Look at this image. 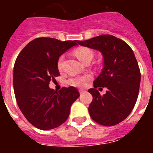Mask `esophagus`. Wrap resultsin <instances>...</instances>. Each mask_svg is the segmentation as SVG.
<instances>
[{"label":"esophagus","mask_w":153,"mask_h":153,"mask_svg":"<svg viewBox=\"0 0 153 153\" xmlns=\"http://www.w3.org/2000/svg\"><path fill=\"white\" fill-rule=\"evenodd\" d=\"M79 93H80V94H83V93H86V90H79Z\"/></svg>","instance_id":"1"}]
</instances>
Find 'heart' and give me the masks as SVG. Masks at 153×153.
<instances>
[{
	"instance_id": "obj_1",
	"label": "heart",
	"mask_w": 153,
	"mask_h": 153,
	"mask_svg": "<svg viewBox=\"0 0 153 153\" xmlns=\"http://www.w3.org/2000/svg\"><path fill=\"white\" fill-rule=\"evenodd\" d=\"M74 54L76 56V57L83 63H86L88 60H91L93 56V53L91 50L86 47H79L74 51ZM64 56H61L58 59L57 61V67L59 69H61L63 67V62ZM93 78V76L90 74H86L82 76H72L68 79V83L73 86L76 87H84L89 81L91 80Z\"/></svg>"
}]
</instances>
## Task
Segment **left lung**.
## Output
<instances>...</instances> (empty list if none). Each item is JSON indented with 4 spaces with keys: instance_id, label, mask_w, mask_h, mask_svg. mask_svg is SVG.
Wrapping results in <instances>:
<instances>
[{
    "instance_id": "1",
    "label": "left lung",
    "mask_w": 153,
    "mask_h": 153,
    "mask_svg": "<svg viewBox=\"0 0 153 153\" xmlns=\"http://www.w3.org/2000/svg\"><path fill=\"white\" fill-rule=\"evenodd\" d=\"M77 43L100 51L103 56L102 72L88 90L93 96L90 116L100 125H117L130 114L139 95L141 74L134 53L125 41L109 34ZM98 87H106V94L100 95Z\"/></svg>"
}]
</instances>
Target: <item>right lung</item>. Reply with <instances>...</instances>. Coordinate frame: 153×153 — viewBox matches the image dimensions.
I'll return each instance as SVG.
<instances>
[{
    "instance_id": "1",
    "label": "right lung",
    "mask_w": 153,
    "mask_h": 153,
    "mask_svg": "<svg viewBox=\"0 0 153 153\" xmlns=\"http://www.w3.org/2000/svg\"><path fill=\"white\" fill-rule=\"evenodd\" d=\"M76 43L39 37L27 44L16 59L13 79L16 100L25 118L37 129L49 130L62 125L79 97L74 86H64L58 92L49 87L50 82L60 76V56Z\"/></svg>"
}]
</instances>
